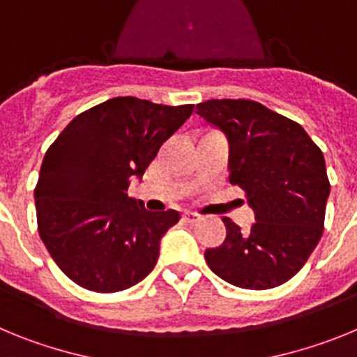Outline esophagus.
I'll return each instance as SVG.
<instances>
[{
	"mask_svg": "<svg viewBox=\"0 0 357 357\" xmlns=\"http://www.w3.org/2000/svg\"><path fill=\"white\" fill-rule=\"evenodd\" d=\"M200 218H202L200 214H197V213H184V220L188 223H197Z\"/></svg>",
	"mask_w": 357,
	"mask_h": 357,
	"instance_id": "esophagus-1",
	"label": "esophagus"
}]
</instances>
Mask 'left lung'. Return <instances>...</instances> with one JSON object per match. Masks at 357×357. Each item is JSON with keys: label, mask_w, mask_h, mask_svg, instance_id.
<instances>
[{"label": "left lung", "mask_w": 357, "mask_h": 357, "mask_svg": "<svg viewBox=\"0 0 357 357\" xmlns=\"http://www.w3.org/2000/svg\"><path fill=\"white\" fill-rule=\"evenodd\" d=\"M197 114L227 135L229 181L255 213L248 232L223 218L227 238L207 248V264L238 288L284 284L324 232L331 191L324 153L298 123L252 100H207Z\"/></svg>", "instance_id": "obj_1"}]
</instances>
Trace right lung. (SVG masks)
<instances>
[{
    "label": "right lung",
    "mask_w": 357,
    "mask_h": 357,
    "mask_svg": "<svg viewBox=\"0 0 357 357\" xmlns=\"http://www.w3.org/2000/svg\"><path fill=\"white\" fill-rule=\"evenodd\" d=\"M191 114L193 105L118 96L78 114L48 148L33 193L37 229L73 282L116 293L153 270L181 214L146 211L127 191Z\"/></svg>",
    "instance_id": "obj_1"
}]
</instances>
